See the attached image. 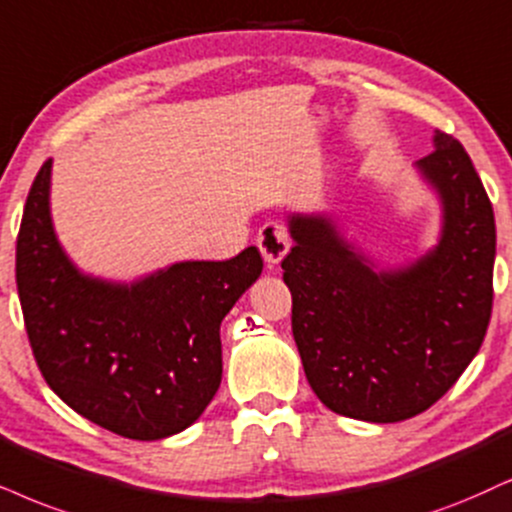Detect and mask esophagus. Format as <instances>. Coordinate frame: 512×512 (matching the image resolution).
<instances>
[{
  "label": "esophagus",
  "mask_w": 512,
  "mask_h": 512,
  "mask_svg": "<svg viewBox=\"0 0 512 512\" xmlns=\"http://www.w3.org/2000/svg\"><path fill=\"white\" fill-rule=\"evenodd\" d=\"M257 248H260L262 257L269 264H278L290 250V234L286 224L281 222H267L257 234Z\"/></svg>",
  "instance_id": "esophagus-1"
}]
</instances>
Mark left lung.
Segmentation results:
<instances>
[{
	"label": "left lung",
	"mask_w": 512,
	"mask_h": 512,
	"mask_svg": "<svg viewBox=\"0 0 512 512\" xmlns=\"http://www.w3.org/2000/svg\"><path fill=\"white\" fill-rule=\"evenodd\" d=\"M418 170L444 205L439 245L416 264L373 271L326 217H290L281 262L304 375L328 409L368 423L428 411L480 352L494 302L496 224L470 155L451 134Z\"/></svg>",
	"instance_id": "obj_1"
}]
</instances>
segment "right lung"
I'll return each mask as SVG.
<instances>
[{
	"mask_svg": "<svg viewBox=\"0 0 512 512\" xmlns=\"http://www.w3.org/2000/svg\"><path fill=\"white\" fill-rule=\"evenodd\" d=\"M49 179L51 160L32 181L16 241L18 297L37 366L70 409L115 435H177L219 390V326L260 278V250L179 262L132 286L84 276L56 241Z\"/></svg>",
	"mask_w": 512,
	"mask_h": 512,
	"instance_id": "1",
	"label": "right lung"
}]
</instances>
